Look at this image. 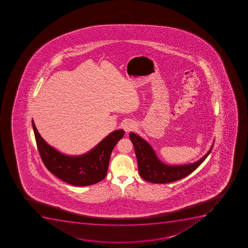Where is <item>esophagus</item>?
I'll return each mask as SVG.
<instances>
[{"label": "esophagus", "instance_id": "1", "mask_svg": "<svg viewBox=\"0 0 248 248\" xmlns=\"http://www.w3.org/2000/svg\"><path fill=\"white\" fill-rule=\"evenodd\" d=\"M122 128H124V130L125 131L126 133H128V132H130V131L135 128V124L130 121V120H128V121L123 123Z\"/></svg>", "mask_w": 248, "mask_h": 248}]
</instances>
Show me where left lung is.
I'll list each match as a JSON object with an SVG mask.
<instances>
[{"label": "left lung", "instance_id": "left-lung-1", "mask_svg": "<svg viewBox=\"0 0 248 248\" xmlns=\"http://www.w3.org/2000/svg\"><path fill=\"white\" fill-rule=\"evenodd\" d=\"M138 159L139 174L143 179L154 184H167L185 178L192 173L211 152L214 143L209 151L201 159L184 165L165 164L157 157L152 146L136 133L129 134Z\"/></svg>", "mask_w": 248, "mask_h": 248}]
</instances>
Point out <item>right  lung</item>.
Returning <instances> with one entry per match:
<instances>
[{"mask_svg":"<svg viewBox=\"0 0 248 248\" xmlns=\"http://www.w3.org/2000/svg\"><path fill=\"white\" fill-rule=\"evenodd\" d=\"M32 127L37 148L47 169L67 184L80 186L97 184L105 178L112 150L125 133L123 129L114 131L89 152L70 156L48 145L37 130L33 120Z\"/></svg>","mask_w":248,"mask_h":248,"instance_id":"1","label":"right lung"}]
</instances>
